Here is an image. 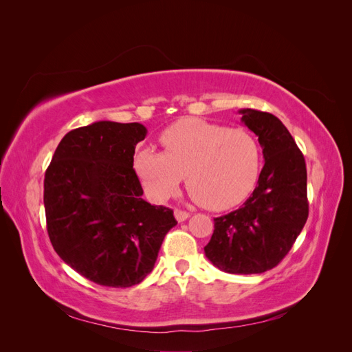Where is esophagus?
I'll list each match as a JSON object with an SVG mask.
<instances>
[{
	"label": "esophagus",
	"instance_id": "1",
	"mask_svg": "<svg viewBox=\"0 0 352 352\" xmlns=\"http://www.w3.org/2000/svg\"><path fill=\"white\" fill-rule=\"evenodd\" d=\"M175 217L177 221H185L189 217V212L188 211H182V210H175Z\"/></svg>",
	"mask_w": 352,
	"mask_h": 352
}]
</instances>
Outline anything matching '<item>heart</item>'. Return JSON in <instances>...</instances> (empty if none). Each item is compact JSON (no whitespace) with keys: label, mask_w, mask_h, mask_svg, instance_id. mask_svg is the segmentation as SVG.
I'll return each instance as SVG.
<instances>
[{"label":"heart","mask_w":352,"mask_h":352,"mask_svg":"<svg viewBox=\"0 0 352 352\" xmlns=\"http://www.w3.org/2000/svg\"><path fill=\"white\" fill-rule=\"evenodd\" d=\"M164 153L142 148L133 167L145 192L163 202L172 197L186 175V186L207 208L225 210L239 204L257 184L261 146L247 129L184 119L160 135Z\"/></svg>","instance_id":"b5f03b06"}]
</instances>
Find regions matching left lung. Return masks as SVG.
I'll return each instance as SVG.
<instances>
[{"label":"left lung","instance_id":"8db88e82","mask_svg":"<svg viewBox=\"0 0 352 352\" xmlns=\"http://www.w3.org/2000/svg\"><path fill=\"white\" fill-rule=\"evenodd\" d=\"M242 123L258 136L264 167L251 197L229 214L214 219L204 247L217 269L232 274L264 273L289 252L307 217L305 160L278 117L239 110Z\"/></svg>","mask_w":352,"mask_h":352}]
</instances>
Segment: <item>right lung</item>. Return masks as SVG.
<instances>
[{
    "mask_svg": "<svg viewBox=\"0 0 352 352\" xmlns=\"http://www.w3.org/2000/svg\"><path fill=\"white\" fill-rule=\"evenodd\" d=\"M141 123L110 120L70 131L44 179L50 241L83 278L111 287L141 283L151 273L173 211L142 199L133 170Z\"/></svg>",
    "mask_w": 352,
    "mask_h": 352,
    "instance_id": "obj_1",
    "label": "right lung"
}]
</instances>
